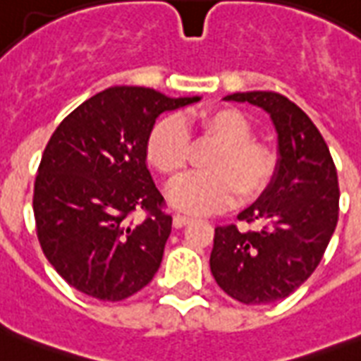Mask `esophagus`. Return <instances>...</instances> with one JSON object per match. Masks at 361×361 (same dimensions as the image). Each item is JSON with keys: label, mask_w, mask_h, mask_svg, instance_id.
<instances>
[{"label": "esophagus", "mask_w": 361, "mask_h": 361, "mask_svg": "<svg viewBox=\"0 0 361 361\" xmlns=\"http://www.w3.org/2000/svg\"><path fill=\"white\" fill-rule=\"evenodd\" d=\"M192 221V217H189V215H181V214H176L174 219H172V223H174L176 228H183L185 225H189Z\"/></svg>", "instance_id": "1"}]
</instances>
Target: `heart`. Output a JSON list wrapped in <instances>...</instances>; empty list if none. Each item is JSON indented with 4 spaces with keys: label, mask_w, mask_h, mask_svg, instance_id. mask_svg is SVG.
Segmentation results:
<instances>
[{
    "label": "heart",
    "mask_w": 361,
    "mask_h": 361,
    "mask_svg": "<svg viewBox=\"0 0 361 361\" xmlns=\"http://www.w3.org/2000/svg\"><path fill=\"white\" fill-rule=\"evenodd\" d=\"M217 142L204 159L206 172L174 181L169 200L178 209L191 214H212L226 208L238 197L249 202L260 197L275 172V155L262 142L251 138V121L231 106L169 116L155 123L146 140V159L152 169L166 178H176L189 163L187 130Z\"/></svg>",
    "instance_id": "heart-1"
}]
</instances>
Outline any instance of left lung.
I'll return each mask as SVG.
<instances>
[{
    "instance_id": "obj_1",
    "label": "left lung",
    "mask_w": 361,
    "mask_h": 361,
    "mask_svg": "<svg viewBox=\"0 0 361 361\" xmlns=\"http://www.w3.org/2000/svg\"><path fill=\"white\" fill-rule=\"evenodd\" d=\"M225 101L249 103L269 116L277 133V164L266 191L238 215L260 231L215 228L209 268L217 285L245 305L290 296L322 260L337 226L339 183L324 138L285 95L238 92Z\"/></svg>"
}]
</instances>
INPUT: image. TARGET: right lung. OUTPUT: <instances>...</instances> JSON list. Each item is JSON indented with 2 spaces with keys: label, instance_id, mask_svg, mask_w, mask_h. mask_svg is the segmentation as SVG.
I'll return each mask as SVG.
<instances>
[{
  "label": "right lung",
  "instance_id": "right-lung-1",
  "mask_svg": "<svg viewBox=\"0 0 361 361\" xmlns=\"http://www.w3.org/2000/svg\"><path fill=\"white\" fill-rule=\"evenodd\" d=\"M200 97H166L114 86L71 112L50 136L33 191L37 236L56 271L103 302L133 296L163 260L172 217L146 163V140L163 112ZM150 214L136 226L128 215Z\"/></svg>",
  "mask_w": 361,
  "mask_h": 361
}]
</instances>
